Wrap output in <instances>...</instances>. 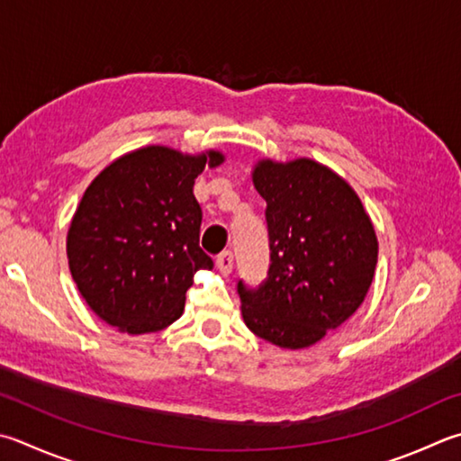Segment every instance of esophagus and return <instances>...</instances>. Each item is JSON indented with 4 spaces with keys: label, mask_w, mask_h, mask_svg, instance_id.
I'll use <instances>...</instances> for the list:
<instances>
[{
    "label": "esophagus",
    "mask_w": 461,
    "mask_h": 461,
    "mask_svg": "<svg viewBox=\"0 0 461 461\" xmlns=\"http://www.w3.org/2000/svg\"><path fill=\"white\" fill-rule=\"evenodd\" d=\"M215 264H217V267H220L221 274H225V276L231 274V270H233V254L231 252H221L220 256H217Z\"/></svg>",
    "instance_id": "1"
}]
</instances>
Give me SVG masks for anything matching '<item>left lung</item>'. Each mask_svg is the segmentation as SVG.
I'll list each match as a JSON object with an SVG mask.
<instances>
[{"instance_id":"left-lung-1","label":"left lung","mask_w":461,"mask_h":461,"mask_svg":"<svg viewBox=\"0 0 461 461\" xmlns=\"http://www.w3.org/2000/svg\"><path fill=\"white\" fill-rule=\"evenodd\" d=\"M270 267L258 288L238 282L241 316L259 339L306 348L348 321L371 288L375 228L348 183L312 158L258 161Z\"/></svg>"}]
</instances>
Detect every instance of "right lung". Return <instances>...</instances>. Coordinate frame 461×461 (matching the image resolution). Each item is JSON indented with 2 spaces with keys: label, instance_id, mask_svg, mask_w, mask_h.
I'll use <instances>...</instances> for the list:
<instances>
[{
  "label": "right lung",
  "instance_id": "1",
  "mask_svg": "<svg viewBox=\"0 0 461 461\" xmlns=\"http://www.w3.org/2000/svg\"><path fill=\"white\" fill-rule=\"evenodd\" d=\"M223 158L220 150L183 155L150 145L119 157L90 183L66 254L82 298L106 324L145 334L183 314L195 272L213 267L199 248L194 185Z\"/></svg>",
  "mask_w": 461,
  "mask_h": 461
}]
</instances>
